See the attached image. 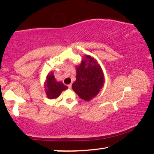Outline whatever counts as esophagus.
Returning a JSON list of instances; mask_svg holds the SVG:
<instances>
[{"mask_svg": "<svg viewBox=\"0 0 154 154\" xmlns=\"http://www.w3.org/2000/svg\"><path fill=\"white\" fill-rule=\"evenodd\" d=\"M71 87H72V85H71V84H69V85H68V88H69V89H71Z\"/></svg>", "mask_w": 154, "mask_h": 154, "instance_id": "obj_1", "label": "esophagus"}]
</instances>
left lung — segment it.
Segmentation results:
<instances>
[{
    "instance_id": "obj_1",
    "label": "left lung",
    "mask_w": 154,
    "mask_h": 154,
    "mask_svg": "<svg viewBox=\"0 0 154 154\" xmlns=\"http://www.w3.org/2000/svg\"><path fill=\"white\" fill-rule=\"evenodd\" d=\"M104 84L102 69L97 61L90 56H85L77 67L76 81L72 88L79 97L88 101L98 94Z\"/></svg>"
}]
</instances>
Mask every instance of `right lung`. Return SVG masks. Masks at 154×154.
Listing matches in <instances>:
<instances>
[{"mask_svg": "<svg viewBox=\"0 0 154 154\" xmlns=\"http://www.w3.org/2000/svg\"><path fill=\"white\" fill-rule=\"evenodd\" d=\"M67 89V86L62 82H56L54 74L51 72L46 77L45 90L49 98L54 99L58 97L62 91Z\"/></svg>", "mask_w": 154, "mask_h": 154, "instance_id": "obj_1", "label": "right lung"}]
</instances>
